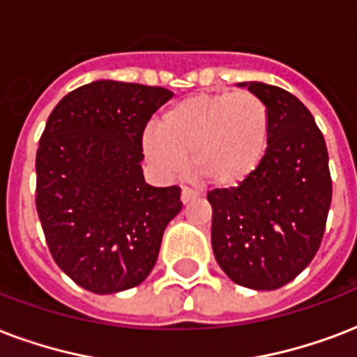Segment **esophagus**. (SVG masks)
I'll list each match as a JSON object with an SVG mask.
<instances>
[{"label":"esophagus","instance_id":"34e87169","mask_svg":"<svg viewBox=\"0 0 357 357\" xmlns=\"http://www.w3.org/2000/svg\"><path fill=\"white\" fill-rule=\"evenodd\" d=\"M200 197V192L198 190H192V189H181V202L183 204H189L190 200H195V198Z\"/></svg>","mask_w":357,"mask_h":357}]
</instances>
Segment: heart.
<instances>
[{"mask_svg": "<svg viewBox=\"0 0 357 357\" xmlns=\"http://www.w3.org/2000/svg\"><path fill=\"white\" fill-rule=\"evenodd\" d=\"M269 114L252 91L197 95L162 114L144 135V153L159 172L178 176L187 157L198 178L219 189L238 187L262 165Z\"/></svg>", "mask_w": 357, "mask_h": 357, "instance_id": "obj_1", "label": "heart"}]
</instances>
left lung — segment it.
Masks as SVG:
<instances>
[{"label":"left lung","mask_w":357,"mask_h":357,"mask_svg":"<svg viewBox=\"0 0 357 357\" xmlns=\"http://www.w3.org/2000/svg\"><path fill=\"white\" fill-rule=\"evenodd\" d=\"M268 106L262 165L238 187L208 192L211 247L236 284L275 290L317 255L331 204L328 148L307 106L282 88L241 82Z\"/></svg>","instance_id":"obj_1"}]
</instances>
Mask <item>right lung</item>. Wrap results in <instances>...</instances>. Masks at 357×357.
<instances>
[{
	"label": "right lung",
	"mask_w": 357,
	"mask_h": 357,
	"mask_svg": "<svg viewBox=\"0 0 357 357\" xmlns=\"http://www.w3.org/2000/svg\"><path fill=\"white\" fill-rule=\"evenodd\" d=\"M172 95L97 80L65 95L46 121L35 160L37 213L52 258L89 292L138 287L181 211L179 187H153L142 172L146 123Z\"/></svg>",
	"instance_id": "add662e5"
}]
</instances>
